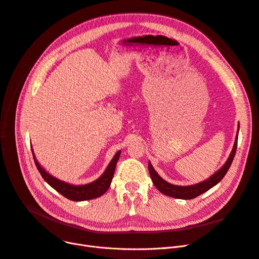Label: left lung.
Segmentation results:
<instances>
[{
  "label": "left lung",
  "mask_w": 259,
  "mask_h": 259,
  "mask_svg": "<svg viewBox=\"0 0 259 259\" xmlns=\"http://www.w3.org/2000/svg\"><path fill=\"white\" fill-rule=\"evenodd\" d=\"M238 131H239V128H238ZM238 131H237V134H238ZM237 140H238V135H236L232 152H231L228 160L226 161V164L216 173H214L212 176H210V179L203 181L199 184L192 185V186H185L184 187V186H176V185L169 184L168 182L164 181L160 178V176L156 173V171L153 169L151 162L149 161V164H148L149 173H150L151 180H152L154 186L162 194H165L170 197H174V198H180V199H192L202 193H205L206 191H208L209 189H211L212 187L219 184L225 178V175L228 172L231 164H232L233 158L235 156L236 148H237Z\"/></svg>",
  "instance_id": "8db88e82"
}]
</instances>
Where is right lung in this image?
I'll list each match as a JSON object with an SVG mask.
<instances>
[{
	"label": "right lung",
	"instance_id": "add662e5",
	"mask_svg": "<svg viewBox=\"0 0 259 259\" xmlns=\"http://www.w3.org/2000/svg\"><path fill=\"white\" fill-rule=\"evenodd\" d=\"M31 151H32L35 166H36L38 172L40 173V175H42L44 181L47 182V184H49L54 190H57V191L59 193H61L63 196H65L66 198L70 199V200H73V201L89 200V199H93V198L102 196L109 189V187H110L113 174H114V170H115V166L117 164V160L120 155V151H117L116 154L114 155V157L112 158V160L109 162V165H108L107 169L105 170V172L97 181H94L87 185L74 186V185H70L68 183L62 182L56 178H53L52 175H50L48 172H46L42 167H40V165L35 159L32 148H31Z\"/></svg>",
	"mask_w": 259,
	"mask_h": 259
}]
</instances>
